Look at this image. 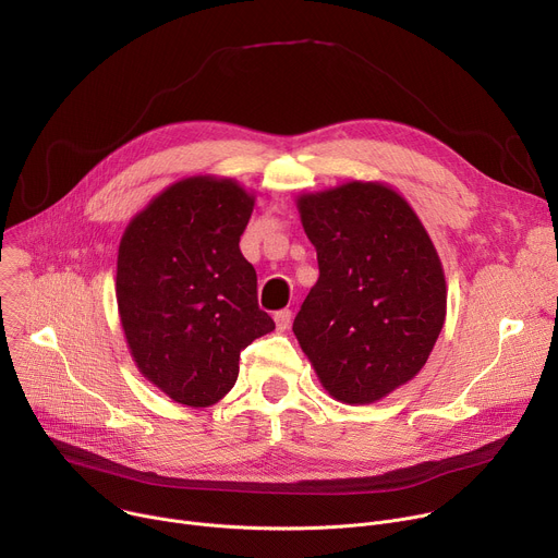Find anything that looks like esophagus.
<instances>
[{"label": "esophagus", "instance_id": "1", "mask_svg": "<svg viewBox=\"0 0 558 558\" xmlns=\"http://www.w3.org/2000/svg\"><path fill=\"white\" fill-rule=\"evenodd\" d=\"M274 320H276L278 331H287L289 325H291V312H289V310H280V312H276Z\"/></svg>", "mask_w": 558, "mask_h": 558}]
</instances>
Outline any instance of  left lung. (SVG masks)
<instances>
[{"instance_id": "left-lung-1", "label": "left lung", "mask_w": 558, "mask_h": 558, "mask_svg": "<svg viewBox=\"0 0 558 558\" xmlns=\"http://www.w3.org/2000/svg\"><path fill=\"white\" fill-rule=\"evenodd\" d=\"M298 211L320 276L293 333L336 400L376 402L423 369L442 329L438 253L408 199L380 182L300 195Z\"/></svg>"}]
</instances>
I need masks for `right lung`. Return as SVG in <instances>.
Segmentation results:
<instances>
[{
	"instance_id": "1",
	"label": "right lung",
	"mask_w": 558,
	"mask_h": 558,
	"mask_svg": "<svg viewBox=\"0 0 558 558\" xmlns=\"http://www.w3.org/2000/svg\"><path fill=\"white\" fill-rule=\"evenodd\" d=\"M251 211L253 195L238 182L186 178L150 199L120 242L116 295L131 356L189 408L229 393L240 351L276 329L240 253Z\"/></svg>"
}]
</instances>
